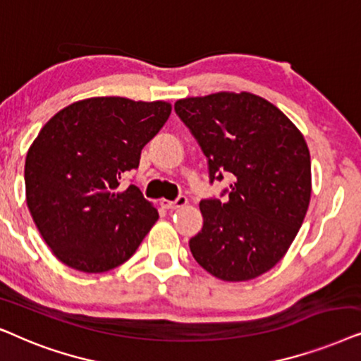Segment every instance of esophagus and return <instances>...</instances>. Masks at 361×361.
<instances>
[{
    "instance_id": "esophagus-1",
    "label": "esophagus",
    "mask_w": 361,
    "mask_h": 361,
    "mask_svg": "<svg viewBox=\"0 0 361 361\" xmlns=\"http://www.w3.org/2000/svg\"><path fill=\"white\" fill-rule=\"evenodd\" d=\"M160 204H161V208H165V209H178V208H181V206L188 204V198H186V196H178L175 201L161 200Z\"/></svg>"
}]
</instances>
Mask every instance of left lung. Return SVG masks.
Here are the masks:
<instances>
[{"label":"left lung","instance_id":"left-lung-1","mask_svg":"<svg viewBox=\"0 0 361 361\" xmlns=\"http://www.w3.org/2000/svg\"><path fill=\"white\" fill-rule=\"evenodd\" d=\"M175 112L208 158L209 183L233 180L228 200H203L196 262L228 282L249 281L286 256L310 203V153L299 128L266 99L218 92L176 100Z\"/></svg>","mask_w":361,"mask_h":361}]
</instances>
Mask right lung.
<instances>
[{
	"label": "right lung",
	"instance_id": "1",
	"mask_svg": "<svg viewBox=\"0 0 361 361\" xmlns=\"http://www.w3.org/2000/svg\"><path fill=\"white\" fill-rule=\"evenodd\" d=\"M171 114L163 100L92 97L62 109L41 128L24 165L26 203L62 264L99 274L128 261L158 219L135 185L142 148Z\"/></svg>",
	"mask_w": 361,
	"mask_h": 361
}]
</instances>
